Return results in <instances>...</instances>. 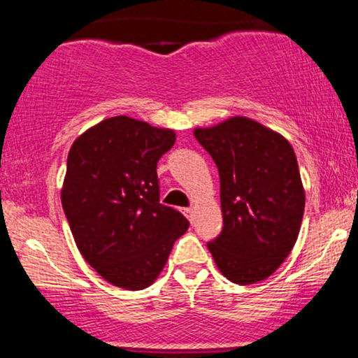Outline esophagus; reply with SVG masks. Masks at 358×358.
<instances>
[{"label": "esophagus", "instance_id": "obj_1", "mask_svg": "<svg viewBox=\"0 0 358 358\" xmlns=\"http://www.w3.org/2000/svg\"><path fill=\"white\" fill-rule=\"evenodd\" d=\"M183 212H185V215L188 217V219L193 220V208H183Z\"/></svg>", "mask_w": 358, "mask_h": 358}]
</instances>
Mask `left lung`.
<instances>
[{
    "mask_svg": "<svg viewBox=\"0 0 358 358\" xmlns=\"http://www.w3.org/2000/svg\"><path fill=\"white\" fill-rule=\"evenodd\" d=\"M193 134L219 168L224 227L207 244L217 268L236 285L269 278L289 256L305 212L293 148L242 116Z\"/></svg>",
    "mask_w": 358,
    "mask_h": 358,
    "instance_id": "1",
    "label": "left lung"
}]
</instances>
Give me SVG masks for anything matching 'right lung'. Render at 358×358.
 <instances>
[{"instance_id":"right-lung-1","label":"right lung","mask_w":358,"mask_h":358,"mask_svg":"<svg viewBox=\"0 0 358 358\" xmlns=\"http://www.w3.org/2000/svg\"><path fill=\"white\" fill-rule=\"evenodd\" d=\"M175 145L171 129L116 116L73 141L62 207L85 261L110 285L145 289L188 229L159 203L158 159Z\"/></svg>"}]
</instances>
